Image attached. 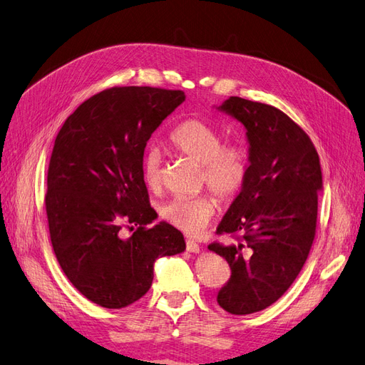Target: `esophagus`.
Returning a JSON list of instances; mask_svg holds the SVG:
<instances>
[{"mask_svg":"<svg viewBox=\"0 0 365 365\" xmlns=\"http://www.w3.org/2000/svg\"><path fill=\"white\" fill-rule=\"evenodd\" d=\"M185 248H187V251H189V252H200V250H201L200 244H197V242H195L193 239H187L185 240Z\"/></svg>","mask_w":365,"mask_h":365,"instance_id":"esophagus-1","label":"esophagus"}]
</instances>
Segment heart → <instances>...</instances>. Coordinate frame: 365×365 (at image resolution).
Returning <instances> with one entry per match:
<instances>
[{
	"label": "heart",
	"mask_w": 365,
	"mask_h": 365,
	"mask_svg": "<svg viewBox=\"0 0 365 365\" xmlns=\"http://www.w3.org/2000/svg\"><path fill=\"white\" fill-rule=\"evenodd\" d=\"M169 145L182 155L202 165L201 182L224 202L233 201L250 176V157L239 143L224 145L220 132L201 118H187L169 134ZM143 178L150 190L163 185L161 153L150 149L143 160ZM219 208L213 193L176 196L161 208V216L187 235H197L208 225Z\"/></svg>",
	"instance_id": "heart-1"
}]
</instances>
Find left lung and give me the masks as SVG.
Masks as SVG:
<instances>
[{
	"label": "left lung",
	"mask_w": 365,
	"mask_h": 365,
	"mask_svg": "<svg viewBox=\"0 0 365 365\" xmlns=\"http://www.w3.org/2000/svg\"><path fill=\"white\" fill-rule=\"evenodd\" d=\"M219 109L247 129L250 176L216 230L237 244L208 250L231 269L219 306L247 315L277 302L300 274L315 239L322 168L311 138L280 109L240 97Z\"/></svg>",
	"instance_id": "1"
}]
</instances>
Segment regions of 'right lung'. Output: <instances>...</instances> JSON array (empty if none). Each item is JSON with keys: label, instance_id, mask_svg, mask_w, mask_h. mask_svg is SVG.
Here are the masks:
<instances>
[{"label": "right lung", "instance_id": "add662e5", "mask_svg": "<svg viewBox=\"0 0 365 365\" xmlns=\"http://www.w3.org/2000/svg\"><path fill=\"white\" fill-rule=\"evenodd\" d=\"M185 101L180 90L114 86L85 101L54 140L46 212L62 271L88 300L120 309L152 286L153 263L185 250L184 236L157 219L143 178L146 143ZM138 230L129 240L125 226Z\"/></svg>", "mask_w": 365, "mask_h": 365}]
</instances>
